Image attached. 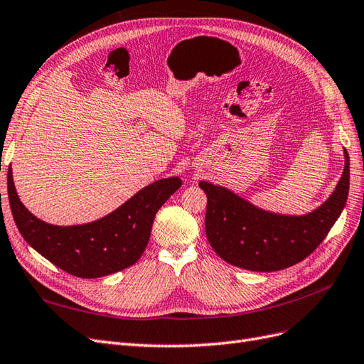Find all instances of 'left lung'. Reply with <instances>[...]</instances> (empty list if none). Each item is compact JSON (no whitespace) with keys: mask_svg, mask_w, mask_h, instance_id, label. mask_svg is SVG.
I'll return each mask as SVG.
<instances>
[{"mask_svg":"<svg viewBox=\"0 0 364 364\" xmlns=\"http://www.w3.org/2000/svg\"><path fill=\"white\" fill-rule=\"evenodd\" d=\"M199 187L207 195V239L220 259L248 271H281L307 259L342 213L349 192V156L345 151V169L333 195L306 216L263 212L207 181Z\"/></svg>","mask_w":364,"mask_h":364,"instance_id":"obj_1","label":"left lung"}]
</instances>
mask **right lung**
Wrapping results in <instances>:
<instances>
[{
    "label": "right lung",
    "mask_w": 364,
    "mask_h": 364,
    "mask_svg": "<svg viewBox=\"0 0 364 364\" xmlns=\"http://www.w3.org/2000/svg\"><path fill=\"white\" fill-rule=\"evenodd\" d=\"M180 186L177 177L159 180L97 222L55 227L45 224L22 205L11 168L7 172L10 210L22 237L46 260L80 278H100L134 264L146 248L159 208Z\"/></svg>",
    "instance_id": "obj_1"
}]
</instances>
